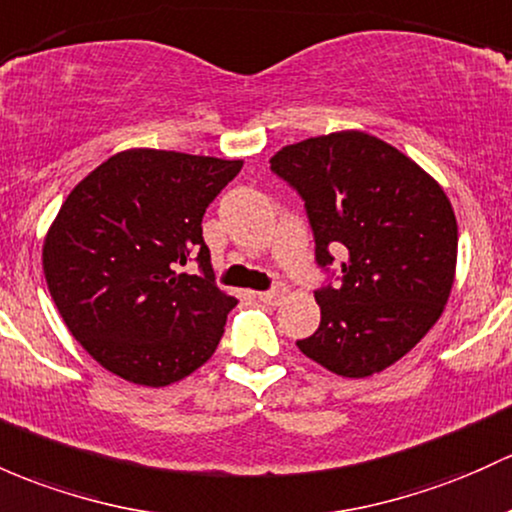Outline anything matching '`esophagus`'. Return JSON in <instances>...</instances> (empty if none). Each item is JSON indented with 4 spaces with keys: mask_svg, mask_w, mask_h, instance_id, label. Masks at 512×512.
I'll use <instances>...</instances> for the list:
<instances>
[{
    "mask_svg": "<svg viewBox=\"0 0 512 512\" xmlns=\"http://www.w3.org/2000/svg\"><path fill=\"white\" fill-rule=\"evenodd\" d=\"M256 295H258V300H261V302H268V305H278V302L285 298V288H283V285H276V288L261 290V293H256Z\"/></svg>",
    "mask_w": 512,
    "mask_h": 512,
    "instance_id": "34e87169",
    "label": "esophagus"
}]
</instances>
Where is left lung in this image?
<instances>
[{
    "label": "left lung",
    "mask_w": 512,
    "mask_h": 512,
    "mask_svg": "<svg viewBox=\"0 0 512 512\" xmlns=\"http://www.w3.org/2000/svg\"><path fill=\"white\" fill-rule=\"evenodd\" d=\"M271 170L305 202L315 261L339 283L315 290L322 320L300 339L337 376L383 371L425 337L454 285L456 217L437 180L364 131L280 148Z\"/></svg>",
    "instance_id": "1"
}]
</instances>
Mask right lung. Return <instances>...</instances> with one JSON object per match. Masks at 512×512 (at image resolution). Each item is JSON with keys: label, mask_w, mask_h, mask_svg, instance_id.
Here are the masks:
<instances>
[{"label": "right lung", "mask_w": 512, "mask_h": 512, "mask_svg": "<svg viewBox=\"0 0 512 512\" xmlns=\"http://www.w3.org/2000/svg\"><path fill=\"white\" fill-rule=\"evenodd\" d=\"M244 163L131 148L75 185L43 241L60 317L107 371L161 388L217 349L232 295L214 283L202 217ZM197 260L200 277L179 273Z\"/></svg>", "instance_id": "add662e5"}]
</instances>
